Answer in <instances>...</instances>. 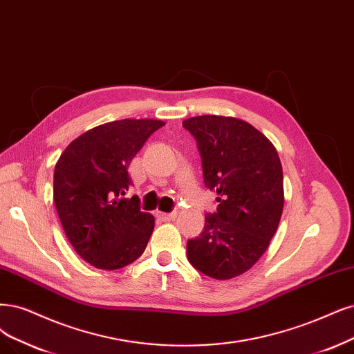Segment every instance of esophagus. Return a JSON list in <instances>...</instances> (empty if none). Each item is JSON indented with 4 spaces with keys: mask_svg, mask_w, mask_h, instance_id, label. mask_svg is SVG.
<instances>
[{
    "mask_svg": "<svg viewBox=\"0 0 354 354\" xmlns=\"http://www.w3.org/2000/svg\"><path fill=\"white\" fill-rule=\"evenodd\" d=\"M176 212H172V213H157V217L165 220V221H169V220H174L176 217Z\"/></svg>",
    "mask_w": 354,
    "mask_h": 354,
    "instance_id": "1",
    "label": "esophagus"
}]
</instances>
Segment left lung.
Wrapping results in <instances>:
<instances>
[{"label": "left lung", "mask_w": 354, "mask_h": 354, "mask_svg": "<svg viewBox=\"0 0 354 354\" xmlns=\"http://www.w3.org/2000/svg\"><path fill=\"white\" fill-rule=\"evenodd\" d=\"M197 140L205 187L217 192L200 236L187 243L191 266L216 280L250 270L276 233L284 204L277 150L257 128L230 116L203 115L182 122Z\"/></svg>", "instance_id": "8db88e82"}]
</instances>
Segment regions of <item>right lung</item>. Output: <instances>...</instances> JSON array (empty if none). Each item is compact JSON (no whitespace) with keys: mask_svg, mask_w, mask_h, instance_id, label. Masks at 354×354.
Instances as JSON below:
<instances>
[{"mask_svg":"<svg viewBox=\"0 0 354 354\" xmlns=\"http://www.w3.org/2000/svg\"><path fill=\"white\" fill-rule=\"evenodd\" d=\"M165 122L121 120L75 138L54 172V201L75 252L100 270H120L141 257L154 229L133 185L128 167L149 137Z\"/></svg>","mask_w":354,"mask_h":354,"instance_id":"obj_1","label":"right lung"}]
</instances>
